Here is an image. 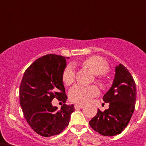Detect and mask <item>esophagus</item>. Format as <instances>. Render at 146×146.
I'll return each mask as SVG.
<instances>
[{
	"mask_svg": "<svg viewBox=\"0 0 146 146\" xmlns=\"http://www.w3.org/2000/svg\"><path fill=\"white\" fill-rule=\"evenodd\" d=\"M74 108H75V109H77V108H80H80H84V105H83V104H75V105H74Z\"/></svg>",
	"mask_w": 146,
	"mask_h": 146,
	"instance_id": "esophagus-1",
	"label": "esophagus"
}]
</instances>
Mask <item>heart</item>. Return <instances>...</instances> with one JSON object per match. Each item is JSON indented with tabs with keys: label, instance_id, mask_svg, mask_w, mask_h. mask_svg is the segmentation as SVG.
<instances>
[{
	"label": "heart",
	"instance_id": "b5f03b06",
	"mask_svg": "<svg viewBox=\"0 0 146 146\" xmlns=\"http://www.w3.org/2000/svg\"><path fill=\"white\" fill-rule=\"evenodd\" d=\"M82 64L96 75H102L109 71L110 66L108 62L99 56H92L86 59ZM75 69L73 64H68L65 67L62 74V80L66 85H70L75 80ZM99 84L104 85V80L99 77L96 80ZM99 89L95 86H82L75 85L70 88L69 96L71 101L76 103L88 102L93 97L99 94Z\"/></svg>",
	"mask_w": 146,
	"mask_h": 146
}]
</instances>
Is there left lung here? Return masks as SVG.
Returning a JSON list of instances; mask_svg holds the SVG:
<instances>
[{"mask_svg":"<svg viewBox=\"0 0 146 146\" xmlns=\"http://www.w3.org/2000/svg\"><path fill=\"white\" fill-rule=\"evenodd\" d=\"M136 84L129 70L121 64L115 67L113 83L103 96L109 108L102 112L98 109L96 116L89 121L94 131L104 136L121 133L128 125L136 102Z\"/></svg>","mask_w":146,"mask_h":146,"instance_id":"obj_1","label":"left lung"}]
</instances>
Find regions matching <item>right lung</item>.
<instances>
[{
	"label": "right lung",
	"instance_id": "1",
	"mask_svg": "<svg viewBox=\"0 0 146 146\" xmlns=\"http://www.w3.org/2000/svg\"><path fill=\"white\" fill-rule=\"evenodd\" d=\"M66 58L48 54L35 60L23 74L20 86V104L32 129L43 137L59 135L69 125L74 105L67 99L62 74ZM56 98L64 103L60 111L51 102Z\"/></svg>",
	"mask_w": 146,
	"mask_h": 146
}]
</instances>
